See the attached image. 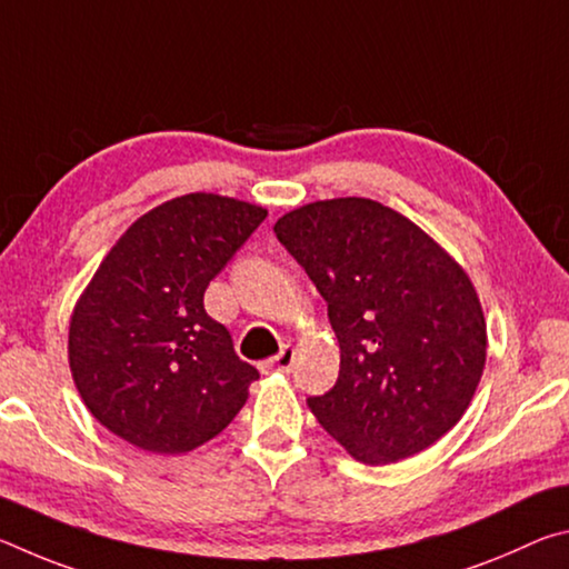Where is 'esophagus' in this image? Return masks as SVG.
Listing matches in <instances>:
<instances>
[{"instance_id": "1", "label": "esophagus", "mask_w": 569, "mask_h": 569, "mask_svg": "<svg viewBox=\"0 0 569 569\" xmlns=\"http://www.w3.org/2000/svg\"><path fill=\"white\" fill-rule=\"evenodd\" d=\"M293 361H296V351L291 349V346H283L281 353H278L276 359L268 361V366H271V369H276V371L288 373V371L293 369Z\"/></svg>"}]
</instances>
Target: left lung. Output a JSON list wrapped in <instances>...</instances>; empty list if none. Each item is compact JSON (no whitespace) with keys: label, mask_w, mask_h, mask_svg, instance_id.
Here are the masks:
<instances>
[{"label":"left lung","mask_w":569,"mask_h":569,"mask_svg":"<svg viewBox=\"0 0 569 569\" xmlns=\"http://www.w3.org/2000/svg\"><path fill=\"white\" fill-rule=\"evenodd\" d=\"M273 233L319 288L339 339V379L306 399L321 427L363 465H391L445 437L487 359L467 273L409 218L369 198L291 210Z\"/></svg>","instance_id":"1"}]
</instances>
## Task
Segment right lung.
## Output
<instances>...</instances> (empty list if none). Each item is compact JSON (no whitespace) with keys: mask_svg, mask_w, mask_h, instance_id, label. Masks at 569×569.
I'll use <instances>...</instances> for the list:
<instances>
[{"mask_svg":"<svg viewBox=\"0 0 569 569\" xmlns=\"http://www.w3.org/2000/svg\"><path fill=\"white\" fill-rule=\"evenodd\" d=\"M266 216L190 192L134 220L114 243L70 323L77 391L112 435L182 455L233 421L258 369L238 359L203 296Z\"/></svg>","mask_w":569,"mask_h":569,"instance_id":"obj_1","label":"right lung"}]
</instances>
